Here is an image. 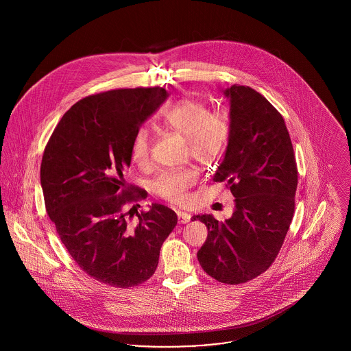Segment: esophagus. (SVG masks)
I'll list each match as a JSON object with an SVG mask.
<instances>
[{"label": "esophagus", "mask_w": 351, "mask_h": 351, "mask_svg": "<svg viewBox=\"0 0 351 351\" xmlns=\"http://www.w3.org/2000/svg\"><path fill=\"white\" fill-rule=\"evenodd\" d=\"M176 213H178V219H179L180 223H186V222L191 221V215L182 212V210H178Z\"/></svg>", "instance_id": "obj_1"}]
</instances>
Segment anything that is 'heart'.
<instances>
[{"mask_svg": "<svg viewBox=\"0 0 351 351\" xmlns=\"http://www.w3.org/2000/svg\"><path fill=\"white\" fill-rule=\"evenodd\" d=\"M163 123L186 138L191 155L202 165H212L221 159L232 136L229 114L223 110H210L206 102L195 97H184L171 105L163 113ZM151 145L150 130L146 126L139 128L132 142L135 163H147ZM197 180L199 172L195 168L166 171L152 182V191L169 202H182L186 191Z\"/></svg>", "mask_w": 351, "mask_h": 351, "instance_id": "1", "label": "heart"}]
</instances>
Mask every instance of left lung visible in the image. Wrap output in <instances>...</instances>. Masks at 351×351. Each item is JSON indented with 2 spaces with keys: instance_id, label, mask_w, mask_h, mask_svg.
I'll use <instances>...</instances> for the list:
<instances>
[{
  "instance_id": "1",
  "label": "left lung",
  "mask_w": 351,
  "mask_h": 351,
  "mask_svg": "<svg viewBox=\"0 0 351 351\" xmlns=\"http://www.w3.org/2000/svg\"><path fill=\"white\" fill-rule=\"evenodd\" d=\"M232 136L213 182L226 183L235 197L223 222L195 216L208 228L197 252L202 269L225 284L255 279L276 259L295 213L298 166L284 118L259 92L234 84Z\"/></svg>"
}]
</instances>
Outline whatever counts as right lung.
I'll use <instances>...</instances> for the list:
<instances>
[{
	"label": "right lung",
	"mask_w": 351,
	"mask_h": 351,
	"mask_svg": "<svg viewBox=\"0 0 351 351\" xmlns=\"http://www.w3.org/2000/svg\"><path fill=\"white\" fill-rule=\"evenodd\" d=\"M167 97L160 86L84 97L59 121L43 152L40 184L47 215L77 266L110 287L147 282L178 223L172 209L152 204L147 212H135L133 225L132 212L147 192L123 178L134 135Z\"/></svg>",
	"instance_id": "add662e5"
}]
</instances>
